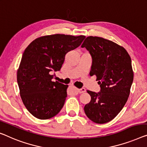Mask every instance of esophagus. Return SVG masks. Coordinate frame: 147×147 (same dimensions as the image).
<instances>
[{"mask_svg": "<svg viewBox=\"0 0 147 147\" xmlns=\"http://www.w3.org/2000/svg\"><path fill=\"white\" fill-rule=\"evenodd\" d=\"M77 91H78V92H79L80 94L84 93L86 92V89L84 88H80V89H77Z\"/></svg>", "mask_w": 147, "mask_h": 147, "instance_id": "34e87169", "label": "esophagus"}]
</instances>
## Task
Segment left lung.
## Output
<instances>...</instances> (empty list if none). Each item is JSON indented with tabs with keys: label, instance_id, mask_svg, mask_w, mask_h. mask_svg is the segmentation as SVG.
Here are the masks:
<instances>
[{
	"label": "left lung",
	"instance_id": "1",
	"mask_svg": "<svg viewBox=\"0 0 147 147\" xmlns=\"http://www.w3.org/2000/svg\"><path fill=\"white\" fill-rule=\"evenodd\" d=\"M81 47L91 55L90 75L96 76L101 88L98 93L87 90L91 100L84 112L96 123H106L114 119L128 100L133 80L131 57L125 48L100 37H87Z\"/></svg>",
	"mask_w": 147,
	"mask_h": 147
}]
</instances>
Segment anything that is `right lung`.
Returning <instances> with one entry per match:
<instances>
[{
	"label": "right lung",
	"instance_id": "1",
	"mask_svg": "<svg viewBox=\"0 0 147 147\" xmlns=\"http://www.w3.org/2000/svg\"><path fill=\"white\" fill-rule=\"evenodd\" d=\"M84 36L54 34L34 39L26 47L17 71L20 94L26 109L39 119L55 116L64 106L68 85L52 81L68 52L76 49Z\"/></svg>",
	"mask_w": 147,
	"mask_h": 147
}]
</instances>
